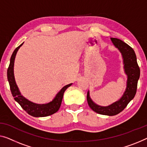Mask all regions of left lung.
Instances as JSON below:
<instances>
[{
  "mask_svg": "<svg viewBox=\"0 0 147 147\" xmlns=\"http://www.w3.org/2000/svg\"><path fill=\"white\" fill-rule=\"evenodd\" d=\"M110 39L113 45L121 53L124 72L127 75L126 88L121 97L109 106H102L96 104L91 99L89 90L87 92V102L90 108L97 113L112 116L118 114L123 110L135 97L140 76V69L137 62L136 55L133 48L119 39L113 38Z\"/></svg>",
  "mask_w": 147,
  "mask_h": 147,
  "instance_id": "obj_1",
  "label": "left lung"
}]
</instances>
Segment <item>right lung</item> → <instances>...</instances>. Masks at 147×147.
<instances>
[{
  "instance_id": "add662e5",
  "label": "right lung",
  "mask_w": 147,
  "mask_h": 147,
  "mask_svg": "<svg viewBox=\"0 0 147 147\" xmlns=\"http://www.w3.org/2000/svg\"><path fill=\"white\" fill-rule=\"evenodd\" d=\"M23 43H24L16 48V49L13 52L12 56H11L10 65L7 71V78L10 84L11 92H12L15 101L18 103L22 108L24 109L29 115L36 117H46V116L51 115L59 110L61 102H62L65 91L67 89V88L71 86L73 84V83L63 87L61 89V90L55 95L52 101L46 103V104H36V103L30 101L27 98L24 97L17 86L14 74L15 58H16L18 51L20 47L23 45Z\"/></svg>"
}]
</instances>
